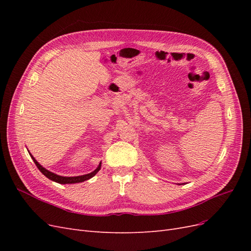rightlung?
Wrapping results in <instances>:
<instances>
[{
	"mask_svg": "<svg viewBox=\"0 0 251 251\" xmlns=\"http://www.w3.org/2000/svg\"><path fill=\"white\" fill-rule=\"evenodd\" d=\"M29 154H30V153H29ZM30 156H31L32 160L34 161L35 165L37 166V169H39V170L41 171V173H42V174H44L45 176H46L48 179H50V180H52V181H54V182H57V183H59V184H72V183H79V182H83V181H86V180H89L90 178L94 177L95 175L97 174V172L100 171V168H101V162H100V165L97 166V169H96L95 171H93L92 173H90V174L82 175V176H76V177H63V176H58V175H56V174L52 173V172H50V171L46 170L45 168H43V166L35 160V159L33 158V156H32L31 154H30Z\"/></svg>",
	"mask_w": 251,
	"mask_h": 251,
	"instance_id": "1",
	"label": "right lung"
}]
</instances>
